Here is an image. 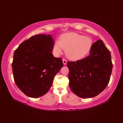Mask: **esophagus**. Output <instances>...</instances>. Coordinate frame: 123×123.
<instances>
[{"mask_svg": "<svg viewBox=\"0 0 123 123\" xmlns=\"http://www.w3.org/2000/svg\"><path fill=\"white\" fill-rule=\"evenodd\" d=\"M63 63L64 65H66L67 63V61L65 59H63Z\"/></svg>", "mask_w": 123, "mask_h": 123, "instance_id": "obj_1", "label": "esophagus"}]
</instances>
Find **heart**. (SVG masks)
I'll use <instances>...</instances> for the list:
<instances>
[{
    "label": "heart",
    "mask_w": 123,
    "mask_h": 123,
    "mask_svg": "<svg viewBox=\"0 0 123 123\" xmlns=\"http://www.w3.org/2000/svg\"><path fill=\"white\" fill-rule=\"evenodd\" d=\"M93 41L88 37L74 32L67 33L60 37L59 41H55L53 52L56 56L59 55L62 49H65L67 58L72 60H78L85 57L90 53Z\"/></svg>",
    "instance_id": "obj_1"
}]
</instances>
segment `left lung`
Listing matches in <instances>:
<instances>
[{
	"label": "left lung",
	"mask_w": 123,
	"mask_h": 123,
	"mask_svg": "<svg viewBox=\"0 0 123 123\" xmlns=\"http://www.w3.org/2000/svg\"><path fill=\"white\" fill-rule=\"evenodd\" d=\"M72 92L81 98H91L103 91L108 85L112 63L110 52L103 41L92 45L90 54L76 62H67Z\"/></svg>",
	"instance_id": "left-lung-1"
}]
</instances>
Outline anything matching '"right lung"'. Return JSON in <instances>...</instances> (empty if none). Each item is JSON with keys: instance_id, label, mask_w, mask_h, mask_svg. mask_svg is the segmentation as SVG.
I'll return each mask as SVG.
<instances>
[{"instance_id": "right-lung-1", "label": "right lung", "mask_w": 123, "mask_h": 123, "mask_svg": "<svg viewBox=\"0 0 123 123\" xmlns=\"http://www.w3.org/2000/svg\"><path fill=\"white\" fill-rule=\"evenodd\" d=\"M54 43L51 35H36L15 50L12 64L14 80L28 97L37 98L45 95L63 66L62 59L55 58L51 53Z\"/></svg>"}]
</instances>
